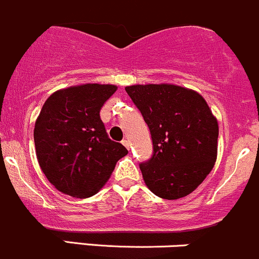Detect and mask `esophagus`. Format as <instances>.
Segmentation results:
<instances>
[{
    "label": "esophagus",
    "mask_w": 259,
    "mask_h": 259,
    "mask_svg": "<svg viewBox=\"0 0 259 259\" xmlns=\"http://www.w3.org/2000/svg\"><path fill=\"white\" fill-rule=\"evenodd\" d=\"M122 143H123V146H124V147L127 148V150H130V147H131V143H130V141L127 140V138H126V140H123V141H122Z\"/></svg>",
    "instance_id": "obj_1"
}]
</instances>
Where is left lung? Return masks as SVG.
<instances>
[{
    "mask_svg": "<svg viewBox=\"0 0 259 259\" xmlns=\"http://www.w3.org/2000/svg\"><path fill=\"white\" fill-rule=\"evenodd\" d=\"M126 92L152 138V157L140 165L147 188L167 200L193 193L217 161L219 127L205 99L174 84H137Z\"/></svg>",
    "mask_w": 259,
    "mask_h": 259,
    "instance_id": "obj_1",
    "label": "left lung"
}]
</instances>
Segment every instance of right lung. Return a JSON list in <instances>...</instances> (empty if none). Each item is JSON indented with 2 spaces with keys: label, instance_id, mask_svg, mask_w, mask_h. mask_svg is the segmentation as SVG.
<instances>
[{
  "label": "right lung",
  "instance_id": "obj_1",
  "mask_svg": "<svg viewBox=\"0 0 259 259\" xmlns=\"http://www.w3.org/2000/svg\"><path fill=\"white\" fill-rule=\"evenodd\" d=\"M116 91L112 84H81L55 92L44 103L35 123V148L42 172L61 193L93 196L128 153L108 137L99 116Z\"/></svg>",
  "mask_w": 259,
  "mask_h": 259
}]
</instances>
